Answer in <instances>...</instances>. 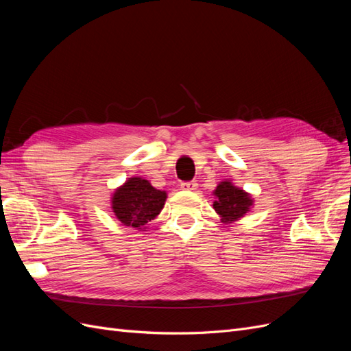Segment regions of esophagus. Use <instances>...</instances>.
I'll return each mask as SVG.
<instances>
[{
    "label": "esophagus",
    "mask_w": 351,
    "mask_h": 351,
    "mask_svg": "<svg viewBox=\"0 0 351 351\" xmlns=\"http://www.w3.org/2000/svg\"><path fill=\"white\" fill-rule=\"evenodd\" d=\"M180 186H182L183 190H196L197 183L196 182H184V183H182Z\"/></svg>",
    "instance_id": "1"
}]
</instances>
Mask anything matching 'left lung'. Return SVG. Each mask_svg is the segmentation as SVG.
<instances>
[{"instance_id":"1","label":"left lung","mask_w":351,"mask_h":351,"mask_svg":"<svg viewBox=\"0 0 351 351\" xmlns=\"http://www.w3.org/2000/svg\"><path fill=\"white\" fill-rule=\"evenodd\" d=\"M214 209L224 222L237 221L243 218L253 206L252 196L243 189L236 187L230 180L221 182L214 190Z\"/></svg>"}]
</instances>
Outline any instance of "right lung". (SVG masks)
<instances>
[{
    "mask_svg": "<svg viewBox=\"0 0 351 351\" xmlns=\"http://www.w3.org/2000/svg\"><path fill=\"white\" fill-rule=\"evenodd\" d=\"M167 192L155 189L142 177H132L115 190L111 208L117 219L127 227L142 230L155 219L165 205Z\"/></svg>",
    "mask_w": 351,
    "mask_h": 351,
    "instance_id": "1",
    "label": "right lung"
}]
</instances>
